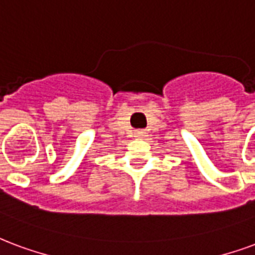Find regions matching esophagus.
Masks as SVG:
<instances>
[{
	"mask_svg": "<svg viewBox=\"0 0 255 255\" xmlns=\"http://www.w3.org/2000/svg\"><path fill=\"white\" fill-rule=\"evenodd\" d=\"M143 133H144V132H143V131H137V132L135 133V135H136V136H143Z\"/></svg>",
	"mask_w": 255,
	"mask_h": 255,
	"instance_id": "34e87169",
	"label": "esophagus"
}]
</instances>
